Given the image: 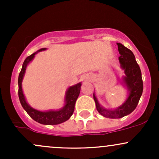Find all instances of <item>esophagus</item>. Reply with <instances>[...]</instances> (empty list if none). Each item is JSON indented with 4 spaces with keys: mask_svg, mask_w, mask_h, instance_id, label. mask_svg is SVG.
<instances>
[{
    "mask_svg": "<svg viewBox=\"0 0 159 159\" xmlns=\"http://www.w3.org/2000/svg\"><path fill=\"white\" fill-rule=\"evenodd\" d=\"M84 79H85V80H86V79H87V78H84Z\"/></svg>",
    "mask_w": 159,
    "mask_h": 159,
    "instance_id": "34e87169",
    "label": "esophagus"
}]
</instances>
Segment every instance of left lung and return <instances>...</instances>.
Segmentation results:
<instances>
[{
	"label": "left lung",
	"mask_w": 159,
	"mask_h": 159,
	"mask_svg": "<svg viewBox=\"0 0 159 159\" xmlns=\"http://www.w3.org/2000/svg\"><path fill=\"white\" fill-rule=\"evenodd\" d=\"M120 56L119 61L120 66L124 70L125 76L123 81L129 91V96L123 105L116 109H105L98 103L96 95L93 93V98L96 109L100 114L111 119H119L129 115L136 108L143 93V81L141 71L135 60V57L131 50L121 43H116Z\"/></svg>",
	"instance_id": "1"
}]
</instances>
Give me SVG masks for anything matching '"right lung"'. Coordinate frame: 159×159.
<instances>
[{
  "label": "right lung",
  "instance_id": "right-lung-1",
  "mask_svg": "<svg viewBox=\"0 0 159 159\" xmlns=\"http://www.w3.org/2000/svg\"><path fill=\"white\" fill-rule=\"evenodd\" d=\"M46 48H41L39 51L32 54L31 55L28 56L24 61L22 68L20 72L19 75V98L21 102V106L26 111V112L29 114V116L34 120L37 123L43 124V125H57L62 123L63 122L68 120L73 114L75 110V105L76 100L79 96L80 91H81V83H78L77 84L69 87L66 93L65 96V105L62 108L57 111H40L33 108L28 105L24 96L21 83L25 75V70H26L27 66L29 64L30 61L35 57V54L39 52L45 51Z\"/></svg>",
  "mask_w": 159,
  "mask_h": 159
}]
</instances>
